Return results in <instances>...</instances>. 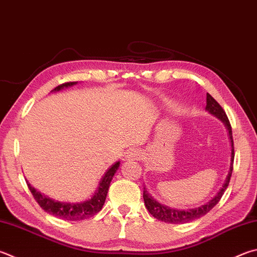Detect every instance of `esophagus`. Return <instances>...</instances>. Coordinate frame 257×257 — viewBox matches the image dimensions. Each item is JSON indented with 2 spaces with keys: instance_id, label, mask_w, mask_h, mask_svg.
I'll use <instances>...</instances> for the list:
<instances>
[{
  "instance_id": "1",
  "label": "esophagus",
  "mask_w": 257,
  "mask_h": 257,
  "mask_svg": "<svg viewBox=\"0 0 257 257\" xmlns=\"http://www.w3.org/2000/svg\"><path fill=\"white\" fill-rule=\"evenodd\" d=\"M141 156H142V152L139 151L138 148H132V149H129L127 153H125V157H127L130 161H137L141 158Z\"/></svg>"
}]
</instances>
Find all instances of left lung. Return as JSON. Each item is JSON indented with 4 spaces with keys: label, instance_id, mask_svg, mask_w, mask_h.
<instances>
[{
    "label": "left lung",
    "instance_id": "obj_1",
    "mask_svg": "<svg viewBox=\"0 0 257 257\" xmlns=\"http://www.w3.org/2000/svg\"><path fill=\"white\" fill-rule=\"evenodd\" d=\"M206 110L209 113L212 115L217 116L218 119H220L223 123H225L226 128L228 130V135H229V139L231 143V158H230V167L229 172H228V175L225 180V183L222 184L221 189L219 190V192L214 195V197L208 201L207 203L202 204L198 208L193 209H172L164 204H161L157 202L155 199H154L151 194L147 192L146 188H144V201L145 206H146L149 213L152 214L153 217H155L158 220H162L164 222L169 223H185L193 221L195 219L201 218L204 214L208 213L210 210H211L216 204L220 201L223 192H225L228 184H229L231 173H232V164H234V142H232V133H231V125L229 120H228V116L225 111L221 108V105L218 103V102L213 99V97L207 93V105Z\"/></svg>",
    "mask_w": 257,
    "mask_h": 257
}]
</instances>
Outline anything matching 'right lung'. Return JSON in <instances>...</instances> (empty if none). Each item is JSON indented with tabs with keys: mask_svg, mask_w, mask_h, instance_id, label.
<instances>
[{
	"mask_svg": "<svg viewBox=\"0 0 257 257\" xmlns=\"http://www.w3.org/2000/svg\"><path fill=\"white\" fill-rule=\"evenodd\" d=\"M76 83L77 82H68V83L60 84V85L56 86L51 92L60 91L63 90L64 87L73 86L74 84ZM119 166H120V162H115L112 166L109 167V170L105 172L104 175L102 176L101 181L99 182V185H97L94 194H93L90 199L78 203L55 201V200L46 197L44 194H41L39 191H37L35 188H32L28 182L27 183H28V188H29V190L31 191L35 200L38 202L39 206L43 208L46 212H48L58 218L65 219V220H71V221L83 220V219H87L92 216H94V214L99 212L102 209V207H103L106 194H108L110 183L111 181H112V177L115 174V172L118 171Z\"/></svg>",
	"mask_w": 257,
	"mask_h": 257,
	"instance_id": "add662e5",
	"label": "right lung"
}]
</instances>
